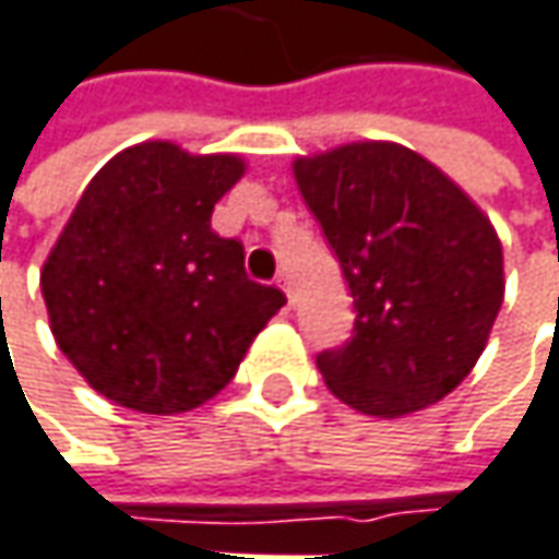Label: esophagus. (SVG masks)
Wrapping results in <instances>:
<instances>
[{"label": "esophagus", "mask_w": 559, "mask_h": 559, "mask_svg": "<svg viewBox=\"0 0 559 559\" xmlns=\"http://www.w3.org/2000/svg\"><path fill=\"white\" fill-rule=\"evenodd\" d=\"M276 283H280V289L286 293L289 305H293V283H289V276H286V273H280V280H276Z\"/></svg>", "instance_id": "34e87169"}]
</instances>
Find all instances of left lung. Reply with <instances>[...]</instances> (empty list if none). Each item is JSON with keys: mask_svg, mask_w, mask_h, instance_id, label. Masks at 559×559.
<instances>
[{"mask_svg": "<svg viewBox=\"0 0 559 559\" xmlns=\"http://www.w3.org/2000/svg\"><path fill=\"white\" fill-rule=\"evenodd\" d=\"M353 296V337L318 353L331 394L369 417H404L455 391L502 305V245L477 203L397 142L296 158Z\"/></svg>", "mask_w": 559, "mask_h": 559, "instance_id": "1", "label": "left lung"}]
</instances>
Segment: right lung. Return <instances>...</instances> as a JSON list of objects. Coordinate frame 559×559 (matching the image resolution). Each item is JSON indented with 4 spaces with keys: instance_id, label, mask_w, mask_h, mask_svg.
Segmentation results:
<instances>
[{
    "instance_id": "obj_1",
    "label": "right lung",
    "mask_w": 559,
    "mask_h": 559,
    "mask_svg": "<svg viewBox=\"0 0 559 559\" xmlns=\"http://www.w3.org/2000/svg\"><path fill=\"white\" fill-rule=\"evenodd\" d=\"M241 175L238 155L140 142L75 203L40 293L57 346L107 401L162 417L206 404L286 305L248 280L241 241L210 225Z\"/></svg>"
}]
</instances>
